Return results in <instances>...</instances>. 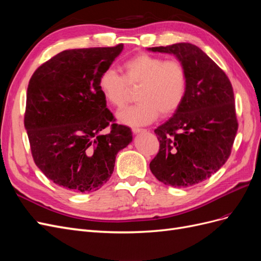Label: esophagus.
Listing matches in <instances>:
<instances>
[{
	"mask_svg": "<svg viewBox=\"0 0 261 261\" xmlns=\"http://www.w3.org/2000/svg\"><path fill=\"white\" fill-rule=\"evenodd\" d=\"M132 132H133L134 134H139V133H144V132H146V130L143 129V128H132Z\"/></svg>",
	"mask_w": 261,
	"mask_h": 261,
	"instance_id": "1",
	"label": "esophagus"
}]
</instances>
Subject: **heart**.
I'll return each instance as SVG.
<instances>
[{"label": "heart", "instance_id": "obj_1", "mask_svg": "<svg viewBox=\"0 0 261 261\" xmlns=\"http://www.w3.org/2000/svg\"><path fill=\"white\" fill-rule=\"evenodd\" d=\"M138 103L117 113L118 121L129 126L152 123L159 114H174L183 105L188 89L186 67L178 60L139 53L122 64V76L107 68L98 78V88L109 105L123 108L136 88Z\"/></svg>", "mask_w": 261, "mask_h": 261}]
</instances>
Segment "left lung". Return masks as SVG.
Returning <instances> with one entry per match:
<instances>
[{"label":"left lung","mask_w":261,"mask_h":261,"mask_svg":"<svg viewBox=\"0 0 261 261\" xmlns=\"http://www.w3.org/2000/svg\"><path fill=\"white\" fill-rule=\"evenodd\" d=\"M149 50L174 54L188 75L183 105L154 129L160 149L150 170L165 185H196L215 174L231 154L239 128L232 84L195 44L181 42Z\"/></svg>","instance_id":"obj_1"}]
</instances>
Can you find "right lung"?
I'll use <instances>...</instances> for the list:
<instances>
[{
    "instance_id": "1",
    "label": "right lung",
    "mask_w": 261,
    "mask_h": 261,
    "mask_svg": "<svg viewBox=\"0 0 261 261\" xmlns=\"http://www.w3.org/2000/svg\"><path fill=\"white\" fill-rule=\"evenodd\" d=\"M122 50V43L65 50L29 81L23 123L31 154L46 177L70 192L98 191L111 177L117 152L133 139L129 127L114 123L98 88L100 74Z\"/></svg>"
}]
</instances>
